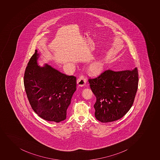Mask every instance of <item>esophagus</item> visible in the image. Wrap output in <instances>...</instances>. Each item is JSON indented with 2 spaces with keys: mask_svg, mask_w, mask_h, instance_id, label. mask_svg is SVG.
Returning <instances> with one entry per match:
<instances>
[{
  "mask_svg": "<svg viewBox=\"0 0 160 160\" xmlns=\"http://www.w3.org/2000/svg\"><path fill=\"white\" fill-rule=\"evenodd\" d=\"M87 82V79L84 76H81L77 80V83L79 86H84Z\"/></svg>",
  "mask_w": 160,
  "mask_h": 160,
  "instance_id": "1",
  "label": "esophagus"
}]
</instances>
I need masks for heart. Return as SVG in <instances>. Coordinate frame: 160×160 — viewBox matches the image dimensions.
I'll return each mask as SVG.
<instances>
[{
  "mask_svg": "<svg viewBox=\"0 0 160 160\" xmlns=\"http://www.w3.org/2000/svg\"><path fill=\"white\" fill-rule=\"evenodd\" d=\"M105 64L102 60L95 61L89 66L88 69L91 74L94 76H98L104 71Z\"/></svg>",
  "mask_w": 160,
  "mask_h": 160,
  "instance_id": "heart-1",
  "label": "heart"
}]
</instances>
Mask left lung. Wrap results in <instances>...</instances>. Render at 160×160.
<instances>
[{"label":"left lung","instance_id":"1","mask_svg":"<svg viewBox=\"0 0 160 160\" xmlns=\"http://www.w3.org/2000/svg\"><path fill=\"white\" fill-rule=\"evenodd\" d=\"M88 82L96 98L95 118L108 123L121 118L132 106L138 88V71L136 68L132 71L107 70Z\"/></svg>","mask_w":160,"mask_h":160}]
</instances>
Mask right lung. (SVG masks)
Instances as JSON below:
<instances>
[{
    "label": "right lung",
    "mask_w": 160,
    "mask_h": 160,
    "mask_svg": "<svg viewBox=\"0 0 160 160\" xmlns=\"http://www.w3.org/2000/svg\"><path fill=\"white\" fill-rule=\"evenodd\" d=\"M39 54L30 58L24 74V86L34 112L48 121L59 123L66 112L76 89V78L62 74L48 64L38 65Z\"/></svg>",
    "instance_id": "1"
}]
</instances>
